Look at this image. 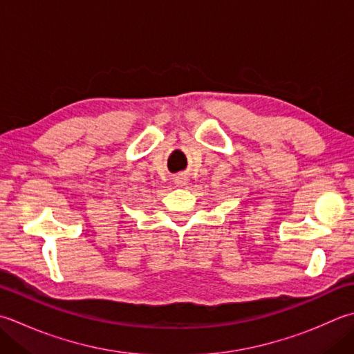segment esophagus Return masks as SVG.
I'll list each match as a JSON object with an SVG mask.
<instances>
[{
	"label": "esophagus",
	"mask_w": 354,
	"mask_h": 354,
	"mask_svg": "<svg viewBox=\"0 0 354 354\" xmlns=\"http://www.w3.org/2000/svg\"><path fill=\"white\" fill-rule=\"evenodd\" d=\"M176 184H179V185H183V184H184V179H183V178H179V179H178V181H176Z\"/></svg>",
	"instance_id": "1"
}]
</instances>
